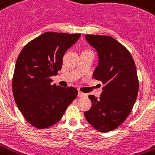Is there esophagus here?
<instances>
[{
	"label": "esophagus",
	"mask_w": 155,
	"mask_h": 155,
	"mask_svg": "<svg viewBox=\"0 0 155 155\" xmlns=\"http://www.w3.org/2000/svg\"><path fill=\"white\" fill-rule=\"evenodd\" d=\"M78 96L80 97H86V96H87V94L82 93V92H80H80L78 93Z\"/></svg>",
	"instance_id": "esophagus-1"
}]
</instances>
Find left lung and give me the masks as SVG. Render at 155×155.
I'll return each instance as SVG.
<instances>
[{
    "label": "left lung",
    "instance_id": "1",
    "mask_svg": "<svg viewBox=\"0 0 155 155\" xmlns=\"http://www.w3.org/2000/svg\"><path fill=\"white\" fill-rule=\"evenodd\" d=\"M85 38L97 51L93 78L104 87L99 98L88 96L92 106L84 116L95 129L107 133L122 124L133 110L139 89L137 68L130 52L111 36L86 35Z\"/></svg>",
    "mask_w": 155,
    "mask_h": 155
}]
</instances>
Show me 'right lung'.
<instances>
[{
  "label": "right lung",
  "mask_w": 155,
  "mask_h": 155,
  "mask_svg": "<svg viewBox=\"0 0 155 155\" xmlns=\"http://www.w3.org/2000/svg\"><path fill=\"white\" fill-rule=\"evenodd\" d=\"M80 35L47 31L20 52L13 75V94L18 110L33 127L43 129L57 124L77 97L74 87L51 84V76L58 75L63 55Z\"/></svg>",
  "instance_id": "add662e5"
}]
</instances>
